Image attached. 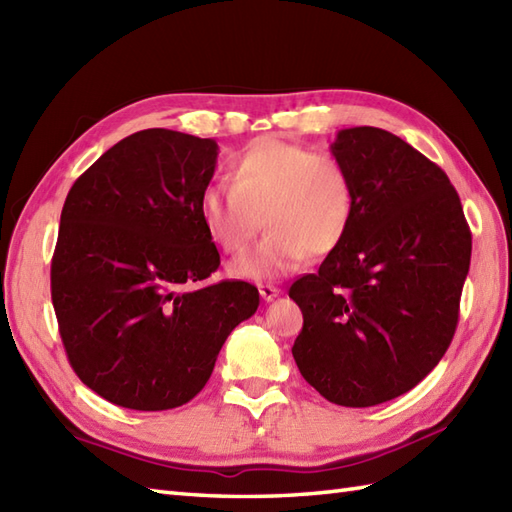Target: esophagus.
Segmentation results:
<instances>
[{
    "label": "esophagus",
    "instance_id": "1",
    "mask_svg": "<svg viewBox=\"0 0 512 512\" xmlns=\"http://www.w3.org/2000/svg\"><path fill=\"white\" fill-rule=\"evenodd\" d=\"M279 288H275V286H270V284H262L259 286V295H262V299L264 301H273L275 297H279Z\"/></svg>",
    "mask_w": 512,
    "mask_h": 512
}]
</instances>
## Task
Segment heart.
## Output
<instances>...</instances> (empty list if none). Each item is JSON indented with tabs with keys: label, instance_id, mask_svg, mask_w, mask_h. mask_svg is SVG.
<instances>
[{
	"label": "heart",
	"instance_id": "heart-1",
	"mask_svg": "<svg viewBox=\"0 0 512 512\" xmlns=\"http://www.w3.org/2000/svg\"><path fill=\"white\" fill-rule=\"evenodd\" d=\"M231 184H209L198 200L200 220L228 255H242L264 226L268 235L233 273L268 281L295 270L306 255H328L354 217V184L341 160L281 138H259L228 167Z\"/></svg>",
	"mask_w": 512,
	"mask_h": 512
}]
</instances>
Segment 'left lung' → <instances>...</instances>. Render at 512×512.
I'll use <instances>...</instances> for the list:
<instances>
[{
	"label": "left lung",
	"mask_w": 512,
	"mask_h": 512,
	"mask_svg": "<svg viewBox=\"0 0 512 512\" xmlns=\"http://www.w3.org/2000/svg\"><path fill=\"white\" fill-rule=\"evenodd\" d=\"M354 184L343 242L290 286L303 312L292 345L301 376L343 407H374L416 387L458 328L471 228L436 162L378 127L332 143Z\"/></svg>",
	"instance_id": "left-lung-1"
}]
</instances>
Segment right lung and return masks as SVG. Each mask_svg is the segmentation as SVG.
Returning a JSON list of instances; mask_svg holds the SVG:
<instances>
[{"instance_id": "1", "label": "right lung", "mask_w": 512, "mask_h": 512, "mask_svg": "<svg viewBox=\"0 0 512 512\" xmlns=\"http://www.w3.org/2000/svg\"><path fill=\"white\" fill-rule=\"evenodd\" d=\"M217 143L171 129L123 138L72 184L50 288L72 369L118 407H180L253 317L246 281L204 284L220 253L200 220Z\"/></svg>"}]
</instances>
